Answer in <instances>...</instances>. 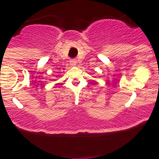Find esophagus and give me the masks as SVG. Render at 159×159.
Returning <instances> with one entry per match:
<instances>
[{
	"label": "esophagus",
	"instance_id": "1",
	"mask_svg": "<svg viewBox=\"0 0 159 159\" xmlns=\"http://www.w3.org/2000/svg\"><path fill=\"white\" fill-rule=\"evenodd\" d=\"M70 64H71V66L76 65V64H77L76 60H71V61H70Z\"/></svg>",
	"mask_w": 159,
	"mask_h": 159
}]
</instances>
